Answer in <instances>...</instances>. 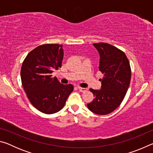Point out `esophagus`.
I'll return each instance as SVG.
<instances>
[{
    "label": "esophagus",
    "instance_id": "obj_1",
    "mask_svg": "<svg viewBox=\"0 0 153 153\" xmlns=\"http://www.w3.org/2000/svg\"><path fill=\"white\" fill-rule=\"evenodd\" d=\"M78 89L80 92H85L88 91V88H82V87H78Z\"/></svg>",
    "mask_w": 153,
    "mask_h": 153
}]
</instances>
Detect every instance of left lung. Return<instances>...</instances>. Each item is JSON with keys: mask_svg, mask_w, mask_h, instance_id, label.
Masks as SVG:
<instances>
[{"mask_svg": "<svg viewBox=\"0 0 153 153\" xmlns=\"http://www.w3.org/2000/svg\"><path fill=\"white\" fill-rule=\"evenodd\" d=\"M100 54L99 71L104 75L101 89H90L95 97L87 105L88 109L98 115H107L122 102L131 80V67L126 54L109 44H93Z\"/></svg>", "mask_w": 153, "mask_h": 153, "instance_id": "8db88e82", "label": "left lung"}]
</instances>
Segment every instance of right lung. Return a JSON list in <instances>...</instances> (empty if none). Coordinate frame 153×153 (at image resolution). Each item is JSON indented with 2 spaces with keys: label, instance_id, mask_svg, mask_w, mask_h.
<instances>
[{
  "label": "right lung",
  "instance_id": "1",
  "mask_svg": "<svg viewBox=\"0 0 153 153\" xmlns=\"http://www.w3.org/2000/svg\"><path fill=\"white\" fill-rule=\"evenodd\" d=\"M63 54L62 45L45 44L30 51L23 62V88L31 104L43 113L61 110L74 90L73 85L62 84L52 75L61 67Z\"/></svg>",
  "mask_w": 153,
  "mask_h": 153
}]
</instances>
